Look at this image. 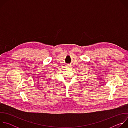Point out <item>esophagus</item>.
Here are the masks:
<instances>
[{
    "mask_svg": "<svg viewBox=\"0 0 128 128\" xmlns=\"http://www.w3.org/2000/svg\"><path fill=\"white\" fill-rule=\"evenodd\" d=\"M66 67H70V65H67Z\"/></svg>",
    "mask_w": 128,
    "mask_h": 128,
    "instance_id": "1",
    "label": "esophagus"
}]
</instances>
